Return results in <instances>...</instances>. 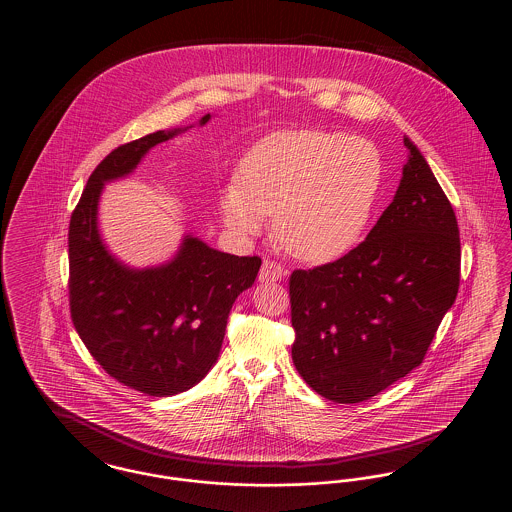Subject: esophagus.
<instances>
[{"label":"esophagus","instance_id":"1","mask_svg":"<svg viewBox=\"0 0 512 512\" xmlns=\"http://www.w3.org/2000/svg\"><path fill=\"white\" fill-rule=\"evenodd\" d=\"M286 272H288V270L282 267V265H278V263L267 259V261L263 263V267H261V272H259V280H261V282H278V280H282V278L286 276Z\"/></svg>","mask_w":512,"mask_h":512}]
</instances>
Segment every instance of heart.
I'll return each mask as SVG.
<instances>
[{
    "label": "heart",
    "instance_id": "1",
    "mask_svg": "<svg viewBox=\"0 0 512 512\" xmlns=\"http://www.w3.org/2000/svg\"><path fill=\"white\" fill-rule=\"evenodd\" d=\"M380 186L382 157L368 140L280 130L247 151L238 184L220 195V215L238 236L259 234L274 215L278 244L301 261L326 263L359 244Z\"/></svg>",
    "mask_w": 512,
    "mask_h": 512
}]
</instances>
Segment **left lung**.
Segmentation results:
<instances>
[{"instance_id":"left-lung-1","label":"left lung","mask_w":512,"mask_h":512,"mask_svg":"<svg viewBox=\"0 0 512 512\" xmlns=\"http://www.w3.org/2000/svg\"><path fill=\"white\" fill-rule=\"evenodd\" d=\"M365 242L338 261L293 270V365L318 395L361 403L422 363L455 303L461 238L455 211L418 147Z\"/></svg>"}]
</instances>
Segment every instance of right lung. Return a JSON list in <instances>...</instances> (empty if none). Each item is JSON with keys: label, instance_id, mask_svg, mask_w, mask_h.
<instances>
[{"label": "right lung", "instance_id": "obj_1", "mask_svg": "<svg viewBox=\"0 0 512 512\" xmlns=\"http://www.w3.org/2000/svg\"><path fill=\"white\" fill-rule=\"evenodd\" d=\"M188 128L159 130L113 149L88 178L69 226L74 328L109 376L153 397L190 390L207 376L219 359L230 309L261 268L259 257L222 253L194 236H184L159 267H128L103 244V186L134 172L151 147Z\"/></svg>", "mask_w": 512, "mask_h": 512}]
</instances>
